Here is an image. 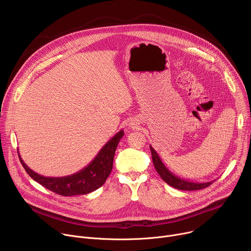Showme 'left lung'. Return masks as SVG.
<instances>
[{
    "label": "left lung",
    "mask_w": 251,
    "mask_h": 251,
    "mask_svg": "<svg viewBox=\"0 0 251 251\" xmlns=\"http://www.w3.org/2000/svg\"><path fill=\"white\" fill-rule=\"evenodd\" d=\"M151 153H152V160L154 167L160 176L163 178V181H165L168 185L171 187L177 189V190H182V191H197V190H201L204 188H207L209 185H211L213 182H206V183H195V182H190L187 180H184L182 177H178L177 176L174 175L172 172L169 171L168 168L163 164L162 160L160 159L158 153L153 149L152 146H150Z\"/></svg>",
    "instance_id": "left-lung-1"
}]
</instances>
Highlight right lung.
<instances>
[{
    "instance_id": "obj_1",
    "label": "right lung",
    "mask_w": 251,
    "mask_h": 251,
    "mask_svg": "<svg viewBox=\"0 0 251 251\" xmlns=\"http://www.w3.org/2000/svg\"><path fill=\"white\" fill-rule=\"evenodd\" d=\"M123 135L124 131H119L102 147L89 165L81 171L66 176L50 177L39 175L24 163L20 154L19 157L29 176L46 189L64 197L86 195L100 188L110 175L113 168L115 151Z\"/></svg>"
}]
</instances>
